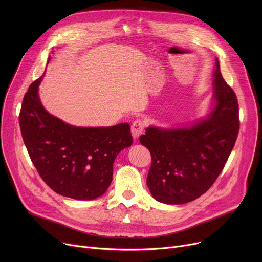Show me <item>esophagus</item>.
Masks as SVG:
<instances>
[{"label": "esophagus", "instance_id": "esophagus-1", "mask_svg": "<svg viewBox=\"0 0 262 262\" xmlns=\"http://www.w3.org/2000/svg\"><path fill=\"white\" fill-rule=\"evenodd\" d=\"M143 129H144V124L141 120H136L133 125H132V136L134 139H138L139 137L141 136V134L143 133Z\"/></svg>", "mask_w": 262, "mask_h": 262}]
</instances>
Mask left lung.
I'll use <instances>...</instances> for the list:
<instances>
[{
  "label": "left lung",
  "instance_id": "left-lung-1",
  "mask_svg": "<svg viewBox=\"0 0 262 262\" xmlns=\"http://www.w3.org/2000/svg\"><path fill=\"white\" fill-rule=\"evenodd\" d=\"M213 94L204 118L173 127L150 125L140 137L152 155L146 185L163 204H186L200 198L222 172L239 132L235 92L222 77L215 58Z\"/></svg>",
  "mask_w": 262,
  "mask_h": 262
}]
</instances>
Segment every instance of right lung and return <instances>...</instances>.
Returning a JSON list of instances; mask_svg holds the SVG:
<instances>
[{
	"mask_svg": "<svg viewBox=\"0 0 262 262\" xmlns=\"http://www.w3.org/2000/svg\"><path fill=\"white\" fill-rule=\"evenodd\" d=\"M45 73L24 95L19 117L23 141L52 190L74 200H94L112 184L116 157L133 143L129 124L81 127L51 115L39 96Z\"/></svg>",
	"mask_w": 262,
	"mask_h": 262,
	"instance_id": "right-lung-1",
	"label": "right lung"
}]
</instances>
